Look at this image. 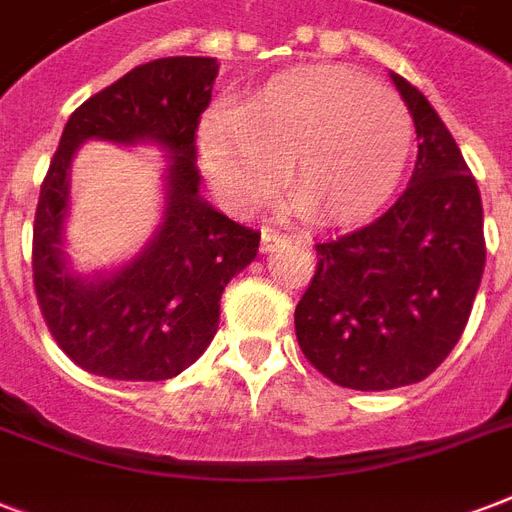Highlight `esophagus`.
I'll return each instance as SVG.
<instances>
[{"label":"esophagus","instance_id":"34e87169","mask_svg":"<svg viewBox=\"0 0 512 512\" xmlns=\"http://www.w3.org/2000/svg\"><path fill=\"white\" fill-rule=\"evenodd\" d=\"M287 241H289L287 233L273 231V228H263V236H260V247H263V252H273V249L279 247V244H287Z\"/></svg>","mask_w":512,"mask_h":512}]
</instances>
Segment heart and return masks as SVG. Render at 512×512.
<instances>
[{
  "label": "heart",
  "instance_id": "b5f03b06",
  "mask_svg": "<svg viewBox=\"0 0 512 512\" xmlns=\"http://www.w3.org/2000/svg\"><path fill=\"white\" fill-rule=\"evenodd\" d=\"M414 146L412 111L396 92L345 66L276 76L199 132L201 167L228 204L252 209L287 188L311 220L353 223L398 185Z\"/></svg>",
  "mask_w": 512,
  "mask_h": 512
}]
</instances>
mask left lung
<instances>
[{"mask_svg": "<svg viewBox=\"0 0 512 512\" xmlns=\"http://www.w3.org/2000/svg\"><path fill=\"white\" fill-rule=\"evenodd\" d=\"M390 79L420 140L412 180L377 220L316 244L295 308L305 358L350 390L404 388L436 372L468 324L486 263L476 177L425 95Z\"/></svg>", "mask_w": 512, "mask_h": 512, "instance_id": "left-lung-1", "label": "left lung"}]
</instances>
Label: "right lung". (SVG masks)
Segmentation results:
<instances>
[{
    "instance_id": "add662e5",
    "label": "right lung",
    "mask_w": 512,
    "mask_h": 512,
    "mask_svg": "<svg viewBox=\"0 0 512 512\" xmlns=\"http://www.w3.org/2000/svg\"><path fill=\"white\" fill-rule=\"evenodd\" d=\"M215 58H159L84 100L68 119L34 215V292L50 335L84 372L127 382L180 374L207 350L225 284L257 255L260 231L199 196L196 130L212 100ZM156 139L173 154L160 233L106 280L71 277L59 252L67 167L79 142Z\"/></svg>"
}]
</instances>
